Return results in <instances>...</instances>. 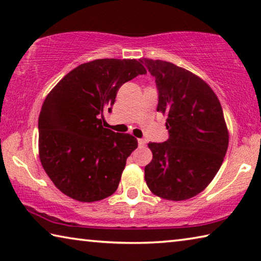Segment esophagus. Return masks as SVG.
<instances>
[{"label": "esophagus", "mask_w": 261, "mask_h": 261, "mask_svg": "<svg viewBox=\"0 0 261 261\" xmlns=\"http://www.w3.org/2000/svg\"><path fill=\"white\" fill-rule=\"evenodd\" d=\"M138 144H139V146H144V145L146 144V139H143V138L138 139Z\"/></svg>", "instance_id": "1"}]
</instances>
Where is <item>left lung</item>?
Segmentation results:
<instances>
[{"label":"left lung","mask_w":261,"mask_h":261,"mask_svg":"<svg viewBox=\"0 0 261 261\" xmlns=\"http://www.w3.org/2000/svg\"><path fill=\"white\" fill-rule=\"evenodd\" d=\"M155 78L158 112L167 115L169 138L149 143L148 189L167 200H187L208 185L222 165L228 130L218 96L196 74L170 62L140 60Z\"/></svg>","instance_id":"obj_1"}]
</instances>
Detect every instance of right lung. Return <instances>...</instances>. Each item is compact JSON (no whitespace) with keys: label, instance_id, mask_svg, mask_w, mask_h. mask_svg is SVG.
I'll return each mask as SVG.
<instances>
[{"label":"right lung","instance_id":"1","mask_svg":"<svg viewBox=\"0 0 261 261\" xmlns=\"http://www.w3.org/2000/svg\"><path fill=\"white\" fill-rule=\"evenodd\" d=\"M145 73L140 60H95L65 74L47 95L39 115V155L60 191L84 202L116 191L138 141L103 127V110L112 113L118 88Z\"/></svg>","mask_w":261,"mask_h":261}]
</instances>
